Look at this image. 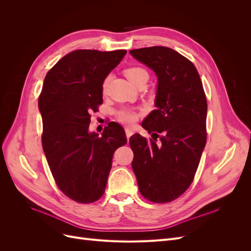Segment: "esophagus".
<instances>
[{
  "instance_id": "obj_1",
  "label": "esophagus",
  "mask_w": 251,
  "mask_h": 251,
  "mask_svg": "<svg viewBox=\"0 0 251 251\" xmlns=\"http://www.w3.org/2000/svg\"><path fill=\"white\" fill-rule=\"evenodd\" d=\"M126 135L127 140L130 139V137L133 135V131L131 130V128H126Z\"/></svg>"
}]
</instances>
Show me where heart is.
Segmentation results:
<instances>
[{
  "label": "heart",
  "instance_id": "obj_1",
  "mask_svg": "<svg viewBox=\"0 0 251 251\" xmlns=\"http://www.w3.org/2000/svg\"><path fill=\"white\" fill-rule=\"evenodd\" d=\"M125 75L128 80H130L132 83H134L135 86L137 85L139 81L143 79L148 80L149 78V72L144 69V68L138 67V66L126 68L125 70ZM109 82H110V76H107L102 80L101 90L103 93L107 92ZM116 115L119 121H121V123L126 126L134 125L136 121L138 120V117H139V114L132 109H121L116 113Z\"/></svg>",
  "mask_w": 251,
  "mask_h": 251
}]
</instances>
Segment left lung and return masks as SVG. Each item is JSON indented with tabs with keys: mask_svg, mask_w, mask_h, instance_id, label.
Here are the masks:
<instances>
[{
	"mask_svg": "<svg viewBox=\"0 0 251 251\" xmlns=\"http://www.w3.org/2000/svg\"><path fill=\"white\" fill-rule=\"evenodd\" d=\"M158 77L157 109L142 121L151 135L130 138L132 168L140 194L151 202L177 199L192 184L206 144L207 101L191 60L169 47L131 50Z\"/></svg>",
	"mask_w": 251,
	"mask_h": 251,
	"instance_id": "1",
	"label": "left lung"
}]
</instances>
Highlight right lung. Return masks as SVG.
Instances as JSON below:
<instances>
[{"label":"right lung","instance_id":"add662e5","mask_svg":"<svg viewBox=\"0 0 251 251\" xmlns=\"http://www.w3.org/2000/svg\"><path fill=\"white\" fill-rule=\"evenodd\" d=\"M126 50H75L46 74L39 97L42 144L55 183L68 198L93 203L101 198L114 151L126 143L124 127L110 123L101 137L89 132L91 113L102 103V80Z\"/></svg>","mask_w":251,"mask_h":251}]
</instances>
